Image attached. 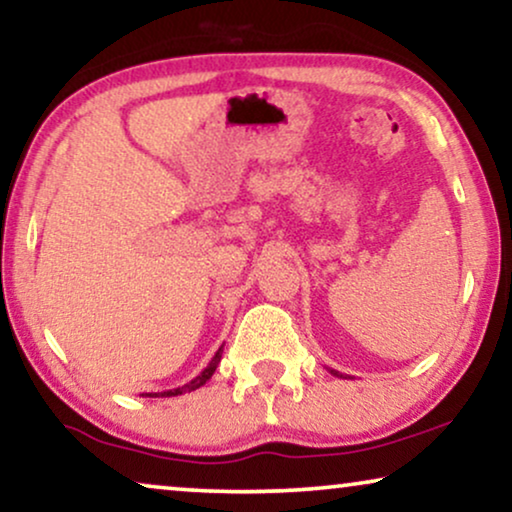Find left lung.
Segmentation results:
<instances>
[{
  "label": "left lung",
  "instance_id": "8db88e82",
  "mask_svg": "<svg viewBox=\"0 0 512 512\" xmlns=\"http://www.w3.org/2000/svg\"><path fill=\"white\" fill-rule=\"evenodd\" d=\"M328 373L335 375V377H342V380H347V375H342V373H338V370H333V368H328Z\"/></svg>",
  "mask_w": 512,
  "mask_h": 512
}]
</instances>
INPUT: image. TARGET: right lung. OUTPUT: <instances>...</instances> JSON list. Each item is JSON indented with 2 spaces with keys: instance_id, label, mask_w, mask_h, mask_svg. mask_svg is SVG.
<instances>
[{
  "instance_id": "add662e5",
  "label": "right lung",
  "mask_w": 512,
  "mask_h": 512,
  "mask_svg": "<svg viewBox=\"0 0 512 512\" xmlns=\"http://www.w3.org/2000/svg\"><path fill=\"white\" fill-rule=\"evenodd\" d=\"M221 354H223V345H221L219 349H216V354L212 356V361L207 363V368L202 370V373H200L198 377H193L191 382L184 384V387H177V389H167V391H151V394H146V396H149V398H167V396H181V394H188V391H195V389H200L202 384H207L209 377L214 375L216 366H219V363H221Z\"/></svg>"
}]
</instances>
